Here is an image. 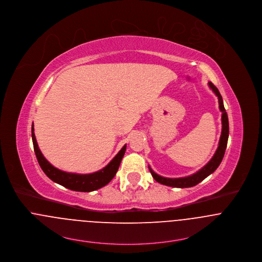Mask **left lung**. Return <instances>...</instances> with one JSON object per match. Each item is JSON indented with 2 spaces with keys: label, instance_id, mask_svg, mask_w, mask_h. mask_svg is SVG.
Instances as JSON below:
<instances>
[{
  "label": "left lung",
  "instance_id": "obj_1",
  "mask_svg": "<svg viewBox=\"0 0 262 262\" xmlns=\"http://www.w3.org/2000/svg\"><path fill=\"white\" fill-rule=\"evenodd\" d=\"M210 89L215 93V95L218 97V103H219V109L222 113L221 116V122H222V130H221V135H220V140L218 144V148L215 152L213 157L211 158V160L203 167L201 168L199 171H197L196 173L192 174L190 176L187 177H181V178H166V177H162L160 175H158L157 173H155L151 167L149 166V170L153 176V178L167 186H171V187H178V188H187V187H193L195 185H197L198 183H200L202 180H204L207 176H209L211 173H213L215 170L217 169V167L220 165L224 153H225V149L227 146V141H228V135H229V124H228V117H227V113L225 111L224 105H223V100L222 97L220 95L218 89L215 87L214 85L209 82L208 83Z\"/></svg>",
  "mask_w": 262,
  "mask_h": 262
}]
</instances>
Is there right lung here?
<instances>
[{
    "mask_svg": "<svg viewBox=\"0 0 262 262\" xmlns=\"http://www.w3.org/2000/svg\"><path fill=\"white\" fill-rule=\"evenodd\" d=\"M32 140H33L34 150H35V154L38 159V162L48 177L52 181L70 190L80 191V192L97 190L107 185L116 175L121 160L126 151V145H124L118 152V154L108 163V165H106L103 169L97 172L90 173V174H77V173L65 172L53 166L43 156L35 137L33 124H32Z\"/></svg>",
    "mask_w": 262,
    "mask_h": 262,
    "instance_id": "obj_1",
    "label": "right lung"
}]
</instances>
